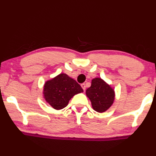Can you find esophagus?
<instances>
[{
	"label": "esophagus",
	"instance_id": "esophagus-1",
	"mask_svg": "<svg viewBox=\"0 0 156 156\" xmlns=\"http://www.w3.org/2000/svg\"><path fill=\"white\" fill-rule=\"evenodd\" d=\"M81 87H82V88L83 89V90L85 91V89H86V85H85V84H84V83L82 84H81Z\"/></svg>",
	"mask_w": 156,
	"mask_h": 156
}]
</instances>
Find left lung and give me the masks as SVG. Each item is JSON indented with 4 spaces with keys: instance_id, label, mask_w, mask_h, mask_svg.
<instances>
[{
    "instance_id": "obj_1",
    "label": "left lung",
    "mask_w": 156,
    "mask_h": 156,
    "mask_svg": "<svg viewBox=\"0 0 156 156\" xmlns=\"http://www.w3.org/2000/svg\"><path fill=\"white\" fill-rule=\"evenodd\" d=\"M86 95L91 102L94 110L98 113L106 112L115 100V91L100 78L92 79L91 85L86 90Z\"/></svg>"
}]
</instances>
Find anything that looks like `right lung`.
I'll return each mask as SVG.
<instances>
[{
    "instance_id": "1",
    "label": "right lung",
    "mask_w": 156,
    "mask_h": 156,
    "mask_svg": "<svg viewBox=\"0 0 156 156\" xmlns=\"http://www.w3.org/2000/svg\"><path fill=\"white\" fill-rule=\"evenodd\" d=\"M82 92L83 89L74 79L61 73L44 83L43 94L50 106L60 110L67 106L72 97Z\"/></svg>"
}]
</instances>
